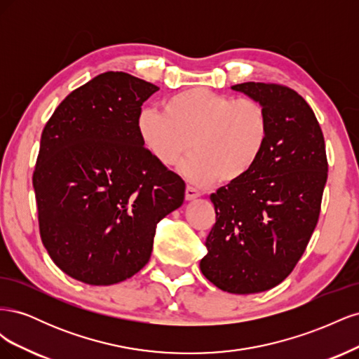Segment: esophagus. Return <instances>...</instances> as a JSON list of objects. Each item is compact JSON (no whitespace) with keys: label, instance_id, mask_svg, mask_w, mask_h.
Listing matches in <instances>:
<instances>
[{"label":"esophagus","instance_id":"34e87169","mask_svg":"<svg viewBox=\"0 0 359 359\" xmlns=\"http://www.w3.org/2000/svg\"><path fill=\"white\" fill-rule=\"evenodd\" d=\"M199 196H201V193H199L198 189H194V187H191V186H187V187H186V199H187V201H193V199H196V198H199Z\"/></svg>","mask_w":359,"mask_h":359}]
</instances>
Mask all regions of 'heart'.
I'll return each mask as SVG.
<instances>
[{"instance_id": "heart-1", "label": "heart", "mask_w": 359, "mask_h": 359, "mask_svg": "<svg viewBox=\"0 0 359 359\" xmlns=\"http://www.w3.org/2000/svg\"><path fill=\"white\" fill-rule=\"evenodd\" d=\"M163 109L140 114V137L163 166H175L196 151L182 168L190 181L238 182L265 153L271 121L265 106L255 99L190 88L170 95Z\"/></svg>"}]
</instances>
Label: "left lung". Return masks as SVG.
I'll return each mask as SVG.
<instances>
[{
  "instance_id": "8db88e82",
  "label": "left lung",
  "mask_w": 359,
  "mask_h": 359,
  "mask_svg": "<svg viewBox=\"0 0 359 359\" xmlns=\"http://www.w3.org/2000/svg\"><path fill=\"white\" fill-rule=\"evenodd\" d=\"M232 88L265 106L271 132L253 172L211 194L215 224L201 271L243 295L277 286L297 266L319 220L328 160L316 115L295 90L271 82Z\"/></svg>"
}]
</instances>
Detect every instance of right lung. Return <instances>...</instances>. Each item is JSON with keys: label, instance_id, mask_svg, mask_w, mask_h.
I'll return each instance as SVG.
<instances>
[{"label": "right lung", "instance_id": "add662e5", "mask_svg": "<svg viewBox=\"0 0 359 359\" xmlns=\"http://www.w3.org/2000/svg\"><path fill=\"white\" fill-rule=\"evenodd\" d=\"M158 86L106 72L72 91L41 132L32 172L39 231L50 259L93 286L142 269L157 223L184 202L186 182L139 133L142 103Z\"/></svg>", "mask_w": 359, "mask_h": 359}]
</instances>
